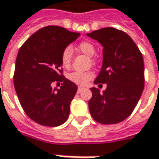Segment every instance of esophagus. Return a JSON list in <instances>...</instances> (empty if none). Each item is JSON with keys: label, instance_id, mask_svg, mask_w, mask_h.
I'll list each match as a JSON object with an SVG mask.
<instances>
[{"label": "esophagus", "instance_id": "obj_1", "mask_svg": "<svg viewBox=\"0 0 159 159\" xmlns=\"http://www.w3.org/2000/svg\"><path fill=\"white\" fill-rule=\"evenodd\" d=\"M83 89H84V87H79V88H78V93H80L81 92L82 90H83Z\"/></svg>", "mask_w": 159, "mask_h": 159}]
</instances>
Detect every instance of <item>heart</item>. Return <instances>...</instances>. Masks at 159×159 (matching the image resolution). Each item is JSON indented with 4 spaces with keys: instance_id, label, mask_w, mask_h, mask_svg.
<instances>
[{
    "instance_id": "b5f03b06",
    "label": "heart",
    "mask_w": 159,
    "mask_h": 159,
    "mask_svg": "<svg viewBox=\"0 0 159 159\" xmlns=\"http://www.w3.org/2000/svg\"><path fill=\"white\" fill-rule=\"evenodd\" d=\"M78 49L80 52L87 55V57H93L95 53V47L90 42H82L79 44ZM72 61V50L70 47L64 49L61 55V62L64 67H69ZM93 77L92 72H72L69 74V80L78 85H86L87 82Z\"/></svg>"
}]
</instances>
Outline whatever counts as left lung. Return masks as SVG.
<instances>
[{"label": "left lung", "mask_w": 159, "mask_h": 159, "mask_svg": "<svg viewBox=\"0 0 159 159\" xmlns=\"http://www.w3.org/2000/svg\"><path fill=\"white\" fill-rule=\"evenodd\" d=\"M87 36L103 47L102 69L93 83L107 84L102 93L95 87L90 88V114L102 124L122 122L131 115L143 91V55L131 37L116 29L103 28Z\"/></svg>", "instance_id": "1"}]
</instances>
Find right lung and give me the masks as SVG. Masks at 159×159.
<instances>
[{"label":"right lung","instance_id":"obj_1","mask_svg":"<svg viewBox=\"0 0 159 159\" xmlns=\"http://www.w3.org/2000/svg\"><path fill=\"white\" fill-rule=\"evenodd\" d=\"M80 35L59 26H47L29 37L18 52L15 89L26 115L38 124L59 126L69 116L78 87L61 75V55ZM54 81L63 82L59 89L51 87Z\"/></svg>","mask_w":159,"mask_h":159}]
</instances>
